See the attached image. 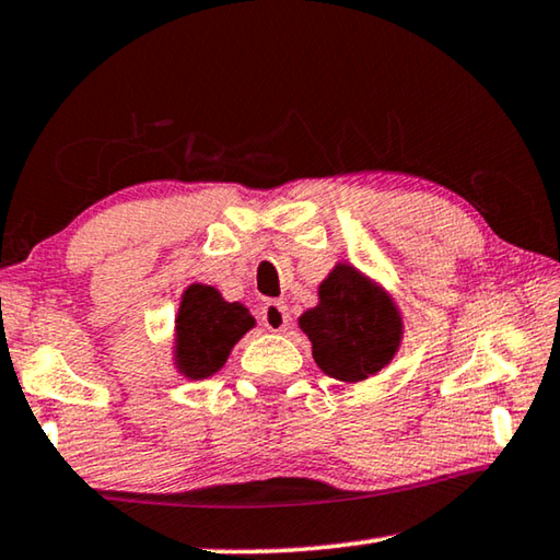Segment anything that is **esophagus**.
<instances>
[{
    "label": "esophagus",
    "instance_id": "34e87169",
    "mask_svg": "<svg viewBox=\"0 0 560 560\" xmlns=\"http://www.w3.org/2000/svg\"><path fill=\"white\" fill-rule=\"evenodd\" d=\"M261 326L279 334L289 326V306L283 301H267L261 306Z\"/></svg>",
    "mask_w": 560,
    "mask_h": 560
}]
</instances>
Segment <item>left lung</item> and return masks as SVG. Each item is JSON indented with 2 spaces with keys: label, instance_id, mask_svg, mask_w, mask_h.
Returning <instances> with one entry per match:
<instances>
[{
  "label": "left lung",
  "instance_id": "8db88e82",
  "mask_svg": "<svg viewBox=\"0 0 560 560\" xmlns=\"http://www.w3.org/2000/svg\"><path fill=\"white\" fill-rule=\"evenodd\" d=\"M316 365L340 383H360L390 363L402 340L400 311L350 264H336L318 287V306L299 318Z\"/></svg>",
  "mask_w": 560,
  "mask_h": 560
}]
</instances>
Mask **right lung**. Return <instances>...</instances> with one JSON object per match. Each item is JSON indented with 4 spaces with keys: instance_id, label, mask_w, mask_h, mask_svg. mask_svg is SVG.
<instances>
[{
    "instance_id": "obj_1",
    "label": "right lung",
    "mask_w": 560,
    "mask_h": 560,
    "mask_svg": "<svg viewBox=\"0 0 560 560\" xmlns=\"http://www.w3.org/2000/svg\"><path fill=\"white\" fill-rule=\"evenodd\" d=\"M249 328H254L249 308L224 301L212 287L192 283L185 289L175 318L177 371L189 381L214 375Z\"/></svg>"
}]
</instances>
